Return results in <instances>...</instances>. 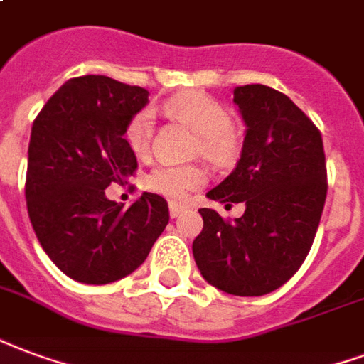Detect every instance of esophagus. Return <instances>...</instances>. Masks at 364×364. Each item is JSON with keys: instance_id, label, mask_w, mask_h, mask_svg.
I'll return each mask as SVG.
<instances>
[{"instance_id": "esophagus-1", "label": "esophagus", "mask_w": 364, "mask_h": 364, "mask_svg": "<svg viewBox=\"0 0 364 364\" xmlns=\"http://www.w3.org/2000/svg\"><path fill=\"white\" fill-rule=\"evenodd\" d=\"M185 212V206L183 204H175V203H169V216L171 218H179Z\"/></svg>"}]
</instances>
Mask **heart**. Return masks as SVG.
I'll return each mask as SVG.
<instances>
[{"label": "heart", "mask_w": 364, "mask_h": 364, "mask_svg": "<svg viewBox=\"0 0 364 364\" xmlns=\"http://www.w3.org/2000/svg\"><path fill=\"white\" fill-rule=\"evenodd\" d=\"M166 112L183 121L196 133V152L216 164H225L235 156L237 136L230 125L228 109L203 92H185L166 102ZM154 131V114L144 109L136 114L127 127V142L134 154H144ZM206 173L200 166H158L146 179L148 189L169 200L181 203L191 191L200 189Z\"/></svg>", "instance_id": "b5f03b06"}]
</instances>
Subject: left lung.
<instances>
[{"label":"left lung","instance_id":"left-lung-1","mask_svg":"<svg viewBox=\"0 0 364 364\" xmlns=\"http://www.w3.org/2000/svg\"><path fill=\"white\" fill-rule=\"evenodd\" d=\"M245 121L235 169L206 196L243 203L233 222L200 208L204 228L193 241L203 278L220 291L260 297L291 278L311 250L326 200L322 136L285 94L264 85L233 88Z\"/></svg>","mask_w":364,"mask_h":364}]
</instances>
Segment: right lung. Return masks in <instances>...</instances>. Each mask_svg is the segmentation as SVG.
I'll return each instance as SVG.
<instances>
[{
  "label": "right lung",
  "instance_id": "add662e5",
  "mask_svg": "<svg viewBox=\"0 0 364 364\" xmlns=\"http://www.w3.org/2000/svg\"><path fill=\"white\" fill-rule=\"evenodd\" d=\"M146 104V88L86 75L67 80L34 119L28 218L46 255L75 282L104 285L129 276L168 225L160 195L144 193L129 208L106 196L136 169L125 133Z\"/></svg>",
  "mask_w": 364,
  "mask_h": 364
}]
</instances>
